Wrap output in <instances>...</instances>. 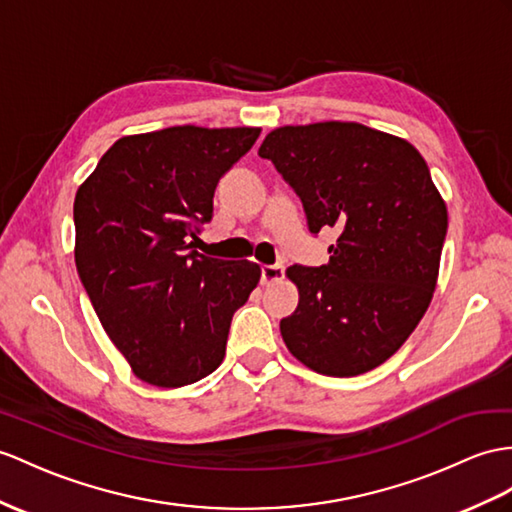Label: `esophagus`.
I'll use <instances>...</instances> for the list:
<instances>
[{
	"mask_svg": "<svg viewBox=\"0 0 512 512\" xmlns=\"http://www.w3.org/2000/svg\"><path fill=\"white\" fill-rule=\"evenodd\" d=\"M284 278V267L282 265H265L260 269V284L269 286L273 282H278Z\"/></svg>",
	"mask_w": 512,
	"mask_h": 512,
	"instance_id": "obj_1",
	"label": "esophagus"
}]
</instances>
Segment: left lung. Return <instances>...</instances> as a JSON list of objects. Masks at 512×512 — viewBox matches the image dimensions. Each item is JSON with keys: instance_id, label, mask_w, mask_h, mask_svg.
I'll use <instances>...</instances> for the list:
<instances>
[{"instance_id": "left-lung-1", "label": "left lung", "mask_w": 512, "mask_h": 512, "mask_svg": "<svg viewBox=\"0 0 512 512\" xmlns=\"http://www.w3.org/2000/svg\"><path fill=\"white\" fill-rule=\"evenodd\" d=\"M258 154L302 199L310 232L339 234L328 265L286 269L299 291L280 321L286 347L323 376L376 369L413 334L439 278L447 208L426 160L356 121L276 128Z\"/></svg>"}]
</instances>
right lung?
Masks as SVG:
<instances>
[{"label": "right lung", "mask_w": 512, "mask_h": 512, "mask_svg": "<svg viewBox=\"0 0 512 512\" xmlns=\"http://www.w3.org/2000/svg\"><path fill=\"white\" fill-rule=\"evenodd\" d=\"M260 128L173 126L112 145L73 202L76 267L134 376L178 389L213 373L230 321L260 280L249 260L193 249L219 178Z\"/></svg>", "instance_id": "1"}]
</instances>
